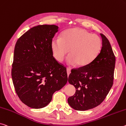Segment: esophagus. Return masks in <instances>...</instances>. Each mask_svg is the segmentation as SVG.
I'll return each mask as SVG.
<instances>
[{
	"mask_svg": "<svg viewBox=\"0 0 126 126\" xmlns=\"http://www.w3.org/2000/svg\"><path fill=\"white\" fill-rule=\"evenodd\" d=\"M71 68H67V74L68 75H69V74L71 73Z\"/></svg>",
	"mask_w": 126,
	"mask_h": 126,
	"instance_id": "1",
	"label": "esophagus"
}]
</instances>
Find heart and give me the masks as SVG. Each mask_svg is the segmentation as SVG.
I'll list each match as a JSON object with an SVG mask.
<instances>
[{
	"label": "heart",
	"mask_w": 126,
	"mask_h": 126,
	"mask_svg": "<svg viewBox=\"0 0 126 126\" xmlns=\"http://www.w3.org/2000/svg\"><path fill=\"white\" fill-rule=\"evenodd\" d=\"M101 45L102 41L99 36L80 28H72L64 31L61 38H54L51 42V49L58 62L63 61L69 51L68 63L72 65L76 63L77 66L85 67L97 57Z\"/></svg>",
	"instance_id": "obj_1"
}]
</instances>
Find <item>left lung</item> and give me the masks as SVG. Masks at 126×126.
<instances>
[{
	"mask_svg": "<svg viewBox=\"0 0 126 126\" xmlns=\"http://www.w3.org/2000/svg\"><path fill=\"white\" fill-rule=\"evenodd\" d=\"M102 47L93 62L71 70L68 82L76 88L68 97L69 105L77 110L94 108L104 100L112 87L115 57L108 39L100 33Z\"/></svg>",
	"mask_w": 126,
	"mask_h": 126,
	"instance_id": "obj_1",
	"label": "left lung"
}]
</instances>
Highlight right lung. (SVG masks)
<instances>
[{
    "label": "right lung",
    "mask_w": 126,
    "mask_h": 126,
    "mask_svg": "<svg viewBox=\"0 0 126 126\" xmlns=\"http://www.w3.org/2000/svg\"><path fill=\"white\" fill-rule=\"evenodd\" d=\"M58 27L31 28L16 44L12 78L16 92L28 107L40 109L50 102L54 93L68 81L66 68L53 56L51 42Z\"/></svg>",
    "instance_id": "1"
}]
</instances>
